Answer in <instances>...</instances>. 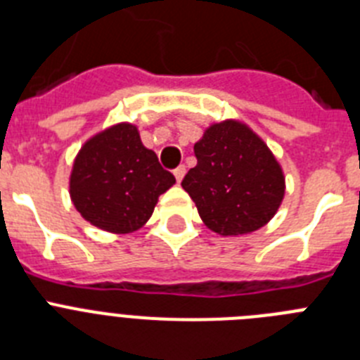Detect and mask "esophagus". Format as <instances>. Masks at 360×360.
<instances>
[{"instance_id":"obj_1","label":"esophagus","mask_w":360,"mask_h":360,"mask_svg":"<svg viewBox=\"0 0 360 360\" xmlns=\"http://www.w3.org/2000/svg\"><path fill=\"white\" fill-rule=\"evenodd\" d=\"M173 173H174V178H176V182H182V178L186 176V165H178Z\"/></svg>"}]
</instances>
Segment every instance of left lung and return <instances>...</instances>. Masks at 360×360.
Returning a JSON list of instances; mask_svg holds the SVG:
<instances>
[{
	"mask_svg": "<svg viewBox=\"0 0 360 360\" xmlns=\"http://www.w3.org/2000/svg\"><path fill=\"white\" fill-rule=\"evenodd\" d=\"M198 164L182 187L202 221L219 236H240L274 218L285 198V174L274 153L245 122L211 124L195 144Z\"/></svg>",
	"mask_w": 360,
	"mask_h": 360,
	"instance_id": "obj_1",
	"label": "left lung"
}]
</instances>
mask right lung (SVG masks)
I'll use <instances>...</instances> for the list:
<instances>
[{"label":"right lung","instance_id":"obj_1","mask_svg":"<svg viewBox=\"0 0 360 360\" xmlns=\"http://www.w3.org/2000/svg\"><path fill=\"white\" fill-rule=\"evenodd\" d=\"M174 182L142 144L135 124L119 122L81 146L70 173V198L94 227L129 234L144 227L158 196Z\"/></svg>","mask_w":360,"mask_h":360}]
</instances>
